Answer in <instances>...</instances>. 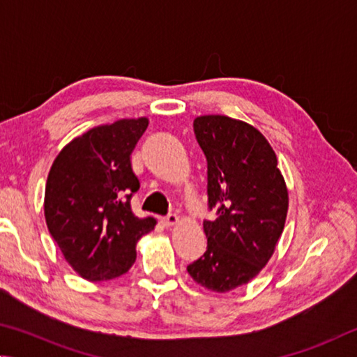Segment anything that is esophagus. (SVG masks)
Listing matches in <instances>:
<instances>
[{"mask_svg":"<svg viewBox=\"0 0 357 357\" xmlns=\"http://www.w3.org/2000/svg\"><path fill=\"white\" fill-rule=\"evenodd\" d=\"M161 222L165 224L166 227H172L178 222V216L177 215H167L165 218H161Z\"/></svg>","mask_w":357,"mask_h":357,"instance_id":"esophagus-1","label":"esophagus"}]
</instances>
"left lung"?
<instances>
[{
    "instance_id": "obj_1",
    "label": "left lung",
    "mask_w": 357,
    "mask_h": 357,
    "mask_svg": "<svg viewBox=\"0 0 357 357\" xmlns=\"http://www.w3.org/2000/svg\"><path fill=\"white\" fill-rule=\"evenodd\" d=\"M192 125L207 158L208 208H218V218L204 221L207 251L186 270L207 290L226 293L252 280L271 259L289 191L276 153L252 125L220 114L199 116Z\"/></svg>"
}]
</instances>
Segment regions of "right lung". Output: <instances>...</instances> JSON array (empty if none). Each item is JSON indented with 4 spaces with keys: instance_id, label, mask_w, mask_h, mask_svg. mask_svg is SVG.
Instances as JSON below:
<instances>
[{
    "instance_id": "1",
    "label": "right lung",
    "mask_w": 357,
    "mask_h": 357,
    "mask_svg": "<svg viewBox=\"0 0 357 357\" xmlns=\"http://www.w3.org/2000/svg\"><path fill=\"white\" fill-rule=\"evenodd\" d=\"M147 125V117H137L93 127L68 142L50 169L48 230L68 265L92 282L127 273L137 240L156 224L135 216L130 205L139 190L130 155Z\"/></svg>"
}]
</instances>
